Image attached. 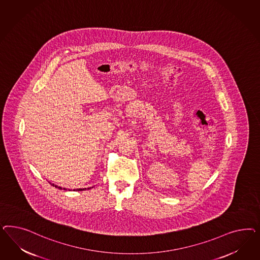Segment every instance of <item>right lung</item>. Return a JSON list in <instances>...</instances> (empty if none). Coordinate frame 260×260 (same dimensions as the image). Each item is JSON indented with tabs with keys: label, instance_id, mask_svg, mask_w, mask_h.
Listing matches in <instances>:
<instances>
[{
	"label": "right lung",
	"instance_id": "obj_1",
	"mask_svg": "<svg viewBox=\"0 0 260 260\" xmlns=\"http://www.w3.org/2000/svg\"><path fill=\"white\" fill-rule=\"evenodd\" d=\"M50 184H51V183H50ZM51 185H52V186H54V187H55V188H58V189H63V188H62V187H59V186H56V185H54V184H51ZM90 189V188H87V189ZM63 189H64V188H63ZM85 189H78V190H85Z\"/></svg>",
	"mask_w": 260,
	"mask_h": 260
}]
</instances>
